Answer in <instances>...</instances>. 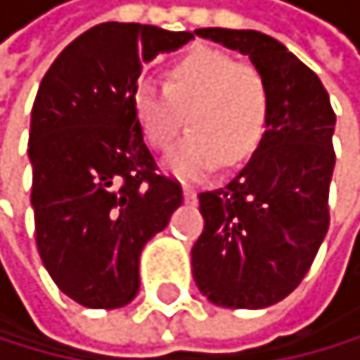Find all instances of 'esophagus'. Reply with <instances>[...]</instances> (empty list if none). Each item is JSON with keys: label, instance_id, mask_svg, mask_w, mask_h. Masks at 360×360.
<instances>
[{"label": "esophagus", "instance_id": "esophagus-1", "mask_svg": "<svg viewBox=\"0 0 360 360\" xmlns=\"http://www.w3.org/2000/svg\"><path fill=\"white\" fill-rule=\"evenodd\" d=\"M182 195H184V202H195V191L191 187H184Z\"/></svg>", "mask_w": 360, "mask_h": 360}]
</instances>
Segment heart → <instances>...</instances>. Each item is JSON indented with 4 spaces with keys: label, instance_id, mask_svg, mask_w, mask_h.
I'll return each mask as SVG.
<instances>
[{
    "label": "heart",
    "instance_id": "obj_1",
    "mask_svg": "<svg viewBox=\"0 0 360 360\" xmlns=\"http://www.w3.org/2000/svg\"><path fill=\"white\" fill-rule=\"evenodd\" d=\"M268 110V87L257 67L214 49L171 63L165 89L144 83L135 92V117L150 148L169 150L184 115L191 135L165 162L184 182H200L219 165L230 169L250 158L264 139Z\"/></svg>",
    "mask_w": 360,
    "mask_h": 360
}]
</instances>
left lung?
Returning <instances> with one entry per match:
<instances>
[{
  "instance_id": "1",
  "label": "left lung",
  "mask_w": 360,
  "mask_h": 360,
  "mask_svg": "<svg viewBox=\"0 0 360 360\" xmlns=\"http://www.w3.org/2000/svg\"><path fill=\"white\" fill-rule=\"evenodd\" d=\"M195 35L250 58L271 110L245 167L225 187L198 193L205 227L191 248L193 282L216 307L264 309L297 288L327 234L336 115L320 78L271 35Z\"/></svg>"
}]
</instances>
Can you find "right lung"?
Here are the masks:
<instances>
[{"label":"right lung","instance_id":"right-lung-1","mask_svg":"<svg viewBox=\"0 0 360 360\" xmlns=\"http://www.w3.org/2000/svg\"><path fill=\"white\" fill-rule=\"evenodd\" d=\"M193 38L108 22L65 46L35 94L29 162L35 243L56 286L87 309L139 293V257L182 205L135 117L141 67Z\"/></svg>","mask_w":360,"mask_h":360}]
</instances>
